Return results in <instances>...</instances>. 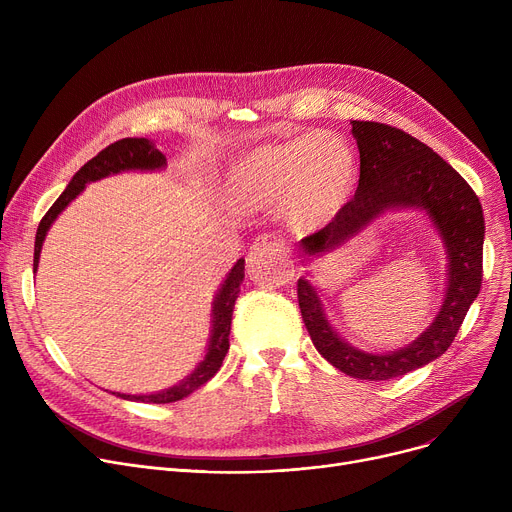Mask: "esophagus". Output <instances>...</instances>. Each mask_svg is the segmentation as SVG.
Masks as SVG:
<instances>
[{"mask_svg":"<svg viewBox=\"0 0 512 512\" xmlns=\"http://www.w3.org/2000/svg\"><path fill=\"white\" fill-rule=\"evenodd\" d=\"M270 251H284V245L280 240H276L274 236H261L255 240V245L251 247L253 255H263V253H270Z\"/></svg>","mask_w":512,"mask_h":512,"instance_id":"esophagus-1","label":"esophagus"}]
</instances>
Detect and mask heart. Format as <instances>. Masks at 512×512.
<instances>
[{
    "label": "heart",
    "instance_id": "1",
    "mask_svg": "<svg viewBox=\"0 0 512 512\" xmlns=\"http://www.w3.org/2000/svg\"><path fill=\"white\" fill-rule=\"evenodd\" d=\"M359 159L330 130L292 134L249 147L222 180L224 203L236 213L278 209L288 230L311 234L330 226L357 193Z\"/></svg>",
    "mask_w": 512,
    "mask_h": 512
}]
</instances>
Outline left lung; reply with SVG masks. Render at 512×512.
Wrapping results in <instances>:
<instances>
[{
  "mask_svg": "<svg viewBox=\"0 0 512 512\" xmlns=\"http://www.w3.org/2000/svg\"><path fill=\"white\" fill-rule=\"evenodd\" d=\"M361 155L357 193L338 218L299 242L309 267L299 278V305L307 332L328 363L351 378L380 382L415 371L448 351L481 288L483 211L477 195L450 164L411 134L380 122H353ZM421 210L441 236L447 255L443 305L413 343L388 354H367L346 343L331 326L310 265L339 250L386 210Z\"/></svg>",
  "mask_w": 512,
  "mask_h": 512,
  "instance_id": "8db88e82",
  "label": "left lung"
}]
</instances>
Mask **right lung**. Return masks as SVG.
Listing matches in <instances>:
<instances>
[{
  "instance_id": "1",
  "label": "right lung",
  "mask_w": 512,
  "mask_h": 512,
  "mask_svg": "<svg viewBox=\"0 0 512 512\" xmlns=\"http://www.w3.org/2000/svg\"><path fill=\"white\" fill-rule=\"evenodd\" d=\"M168 168L166 155L161 153L149 139H122L114 145L105 147L101 153H97L93 159L80 168L72 180L68 182L66 191L58 197V201L51 205V209L45 213L35 236V259H33V272L39 270V257L45 236L53 222L58 220V215L87 188V184L103 180L107 176H116L122 172H164ZM245 280V259H238L234 263L224 282L220 284L218 292H215L211 303V328H209V340L205 346L203 359L195 365L191 373H186L182 380H178L174 386H168L164 390H157L151 394H120L112 392L124 400L134 402H155V405H166V402H176L193 394L197 388H201L207 380H211L218 369L222 367V361L228 353V336H230V324H232V309L238 299L240 284Z\"/></svg>"
}]
</instances>
